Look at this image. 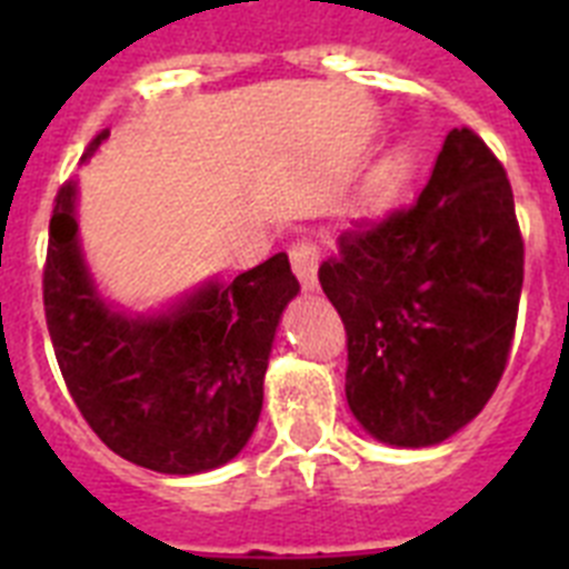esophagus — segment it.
<instances>
[{
  "label": "esophagus",
  "mask_w": 569,
  "mask_h": 569,
  "mask_svg": "<svg viewBox=\"0 0 569 569\" xmlns=\"http://www.w3.org/2000/svg\"><path fill=\"white\" fill-rule=\"evenodd\" d=\"M319 244L308 236H301L290 244V261H293V270L299 276V281L305 288H316V268H319Z\"/></svg>",
  "instance_id": "34e87169"
}]
</instances>
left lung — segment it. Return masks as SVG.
Listing matches in <instances>:
<instances>
[{"instance_id":"1","label":"left lung","mask_w":569,"mask_h":569,"mask_svg":"<svg viewBox=\"0 0 569 569\" xmlns=\"http://www.w3.org/2000/svg\"><path fill=\"white\" fill-rule=\"evenodd\" d=\"M347 333V405L367 433L430 447L499 387L525 281L512 188L470 128H453L410 204L356 219L321 261Z\"/></svg>"}]
</instances>
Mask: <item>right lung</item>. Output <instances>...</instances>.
<instances>
[{
    "mask_svg": "<svg viewBox=\"0 0 569 569\" xmlns=\"http://www.w3.org/2000/svg\"><path fill=\"white\" fill-rule=\"evenodd\" d=\"M73 210L77 184L64 182L50 216L42 296L79 413L116 456L148 470L190 476L228 465L259 421L281 310L299 293L288 253L233 281H210L170 313L128 319L93 290Z\"/></svg>",
    "mask_w": 569,
    "mask_h": 569,
    "instance_id": "obj_1",
    "label": "right lung"
}]
</instances>
